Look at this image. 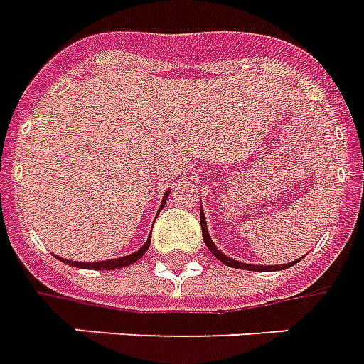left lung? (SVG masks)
I'll use <instances>...</instances> for the list:
<instances>
[{
	"mask_svg": "<svg viewBox=\"0 0 364 364\" xmlns=\"http://www.w3.org/2000/svg\"><path fill=\"white\" fill-rule=\"evenodd\" d=\"M200 223H202V237H203V243L208 245V249L211 251V255L215 257L218 260H221L223 264H228V267H233V269H241V270H259V272H270V270H282L288 269V267H292L294 262L290 264H280V267H259V264H245V262H239V260H233L225 257L223 252L219 251L215 245L211 243V237L208 233V225H205V218H203V213L200 211Z\"/></svg>",
	"mask_w": 364,
	"mask_h": 364,
	"instance_id": "8db88e82",
	"label": "left lung"
}]
</instances>
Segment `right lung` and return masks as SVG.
Instances as JSON below:
<instances>
[{
  "instance_id": "1",
  "label": "right lung",
  "mask_w": 364,
  "mask_h": 364,
  "mask_svg": "<svg viewBox=\"0 0 364 364\" xmlns=\"http://www.w3.org/2000/svg\"><path fill=\"white\" fill-rule=\"evenodd\" d=\"M168 196V194H166ZM166 202V200H164ZM162 202V203H164ZM149 245L151 241H146L141 249L133 255H127V257H121V259H112V260H100V262H76V260H64L66 264H70V267H78V269H92V270H113V269H123V267H129V264H133L136 260L141 259L143 255L149 249Z\"/></svg>"
}]
</instances>
